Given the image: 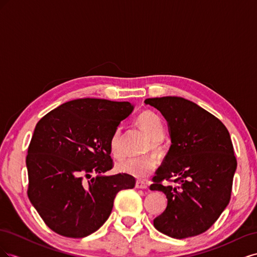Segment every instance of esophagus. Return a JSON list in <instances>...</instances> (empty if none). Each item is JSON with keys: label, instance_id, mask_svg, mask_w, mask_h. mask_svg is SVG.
<instances>
[{"label": "esophagus", "instance_id": "esophagus-1", "mask_svg": "<svg viewBox=\"0 0 257 257\" xmlns=\"http://www.w3.org/2000/svg\"><path fill=\"white\" fill-rule=\"evenodd\" d=\"M135 186H136V189H143V190H145V189L148 188V184L146 182H144V181H137Z\"/></svg>", "mask_w": 257, "mask_h": 257}]
</instances>
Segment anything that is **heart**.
I'll return each mask as SVG.
<instances>
[{
    "mask_svg": "<svg viewBox=\"0 0 257 257\" xmlns=\"http://www.w3.org/2000/svg\"><path fill=\"white\" fill-rule=\"evenodd\" d=\"M138 125L153 141V146L157 145L164 137V125L158 114L151 111H146L138 116ZM109 149L116 159L123 157V148L121 142V127H116L110 137ZM157 167V160L152 155L128 158L120 162L116 168L119 172L135 178H145L150 175Z\"/></svg>",
    "mask_w": 257,
    "mask_h": 257,
    "instance_id": "heart-1",
    "label": "heart"
}]
</instances>
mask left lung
<instances>
[{
	"label": "left lung",
	"instance_id": "obj_1",
	"mask_svg": "<svg viewBox=\"0 0 257 257\" xmlns=\"http://www.w3.org/2000/svg\"><path fill=\"white\" fill-rule=\"evenodd\" d=\"M168 124L169 150L153 177L151 191L166 195L154 227L172 238L203 234L227 207L237 168L227 128L197 104L178 96L147 98ZM173 181L176 186H167Z\"/></svg>",
	"mask_w": 257,
	"mask_h": 257
}]
</instances>
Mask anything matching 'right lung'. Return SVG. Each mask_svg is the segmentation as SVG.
I'll return each instance as SVG.
<instances>
[{"label":"right lung","mask_w":257,"mask_h":257,"mask_svg":"<svg viewBox=\"0 0 257 257\" xmlns=\"http://www.w3.org/2000/svg\"><path fill=\"white\" fill-rule=\"evenodd\" d=\"M133 109L128 102L79 98L37 122L26 160L28 196L54 232L91 235L109 217L116 193L135 186L126 174L106 175L113 166L110 137Z\"/></svg>","instance_id":"obj_1"}]
</instances>
